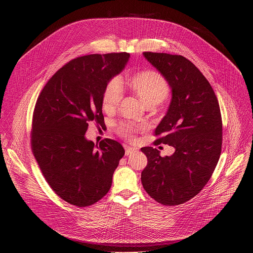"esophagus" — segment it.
<instances>
[{"instance_id": "esophagus-1", "label": "esophagus", "mask_w": 253, "mask_h": 253, "mask_svg": "<svg viewBox=\"0 0 253 253\" xmlns=\"http://www.w3.org/2000/svg\"><path fill=\"white\" fill-rule=\"evenodd\" d=\"M125 150H126L125 154H126L127 156H128V155H131V154H133V153H135V152H137V148L130 147V146H127V147L125 148Z\"/></svg>"}]
</instances>
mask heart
Masks as SVG:
<instances>
[{"label": "heart", "instance_id": "heart-1", "mask_svg": "<svg viewBox=\"0 0 253 253\" xmlns=\"http://www.w3.org/2000/svg\"><path fill=\"white\" fill-rule=\"evenodd\" d=\"M131 89L142 99L146 106L161 103L169 94V85L166 80L156 72L146 71L133 76L129 81ZM123 96V86L120 78H114L107 84L103 94V108L111 110L115 108ZM138 126L133 123H121L118 132L121 136L132 139Z\"/></svg>", "mask_w": 253, "mask_h": 253}]
</instances>
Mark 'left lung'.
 I'll return each mask as SVG.
<instances>
[{
	"label": "left lung",
	"instance_id": "1",
	"mask_svg": "<svg viewBox=\"0 0 253 253\" xmlns=\"http://www.w3.org/2000/svg\"><path fill=\"white\" fill-rule=\"evenodd\" d=\"M167 81L171 101L155 129L156 144L175 152L166 157L144 147L148 163L141 173L144 189L163 205L182 204L197 195L210 179L220 157L222 120L214 91L193 63L180 55L143 53Z\"/></svg>",
	"mask_w": 253,
	"mask_h": 253
}]
</instances>
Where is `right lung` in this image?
<instances>
[{
    "label": "right lung",
    "mask_w": 253,
    "mask_h": 253,
    "mask_svg": "<svg viewBox=\"0 0 253 253\" xmlns=\"http://www.w3.org/2000/svg\"><path fill=\"white\" fill-rule=\"evenodd\" d=\"M129 58L111 53L72 60L48 81L36 103L34 156L51 188L70 204L85 207L104 197L125 154L119 142L105 139L95 146L85 134L89 122H104V90Z\"/></svg>",
    "instance_id": "obj_1"
}]
</instances>
